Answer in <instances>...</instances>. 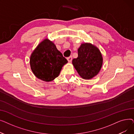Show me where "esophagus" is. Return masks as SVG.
Masks as SVG:
<instances>
[{
  "label": "esophagus",
  "mask_w": 134,
  "mask_h": 134,
  "mask_svg": "<svg viewBox=\"0 0 134 134\" xmlns=\"http://www.w3.org/2000/svg\"><path fill=\"white\" fill-rule=\"evenodd\" d=\"M67 60H68V62H69V63H71V62H72V56H69V57L67 58Z\"/></svg>",
  "instance_id": "1"
}]
</instances>
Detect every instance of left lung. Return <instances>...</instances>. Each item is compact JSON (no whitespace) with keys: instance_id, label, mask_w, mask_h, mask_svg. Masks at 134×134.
I'll list each match as a JSON object with an SVG mask.
<instances>
[{"instance_id":"8db88e82","label":"left lung","mask_w":134,"mask_h":134,"mask_svg":"<svg viewBox=\"0 0 134 134\" xmlns=\"http://www.w3.org/2000/svg\"><path fill=\"white\" fill-rule=\"evenodd\" d=\"M78 56L72 60V64L83 79H92L100 72L103 56L99 49L91 43H82L78 50Z\"/></svg>"}]
</instances>
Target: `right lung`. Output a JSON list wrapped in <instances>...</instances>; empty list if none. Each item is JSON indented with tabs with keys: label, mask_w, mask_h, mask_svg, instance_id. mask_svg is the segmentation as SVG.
I'll return each mask as SVG.
<instances>
[{
	"label": "right lung",
	"mask_w": 134,
	"mask_h": 134,
	"mask_svg": "<svg viewBox=\"0 0 134 134\" xmlns=\"http://www.w3.org/2000/svg\"><path fill=\"white\" fill-rule=\"evenodd\" d=\"M68 62L54 43L46 38L32 52L30 65L32 72L38 79L52 81L59 75L62 67Z\"/></svg>",
	"instance_id": "1"
}]
</instances>
